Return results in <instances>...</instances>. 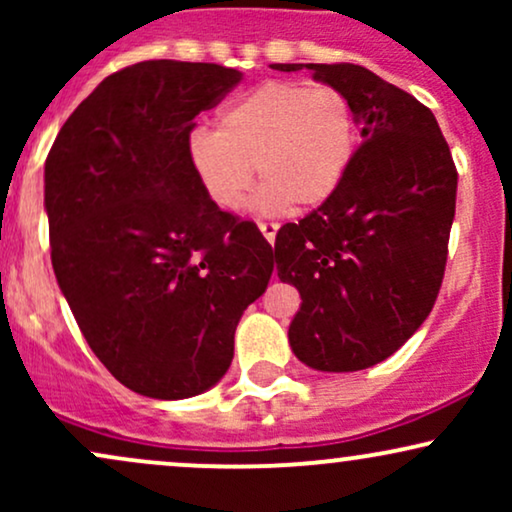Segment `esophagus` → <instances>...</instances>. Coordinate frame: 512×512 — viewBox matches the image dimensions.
I'll use <instances>...</instances> for the list:
<instances>
[{"instance_id":"esophagus-1","label":"esophagus","mask_w":512,"mask_h":512,"mask_svg":"<svg viewBox=\"0 0 512 512\" xmlns=\"http://www.w3.org/2000/svg\"><path fill=\"white\" fill-rule=\"evenodd\" d=\"M257 226H260V233L264 238H267V243L269 245H274V238H276V231H279V223H269V221H260L257 223Z\"/></svg>"}]
</instances>
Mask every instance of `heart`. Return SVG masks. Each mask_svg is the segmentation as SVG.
Returning a JSON list of instances; mask_svg holds the SVG:
<instances>
[{"instance_id":"b5f03b06","label":"heart","mask_w":512,"mask_h":512,"mask_svg":"<svg viewBox=\"0 0 512 512\" xmlns=\"http://www.w3.org/2000/svg\"><path fill=\"white\" fill-rule=\"evenodd\" d=\"M356 144L358 117L344 91L269 81L223 105L214 132L197 129L187 158L219 209L243 207L255 168L260 207L298 214L337 192Z\"/></svg>"}]
</instances>
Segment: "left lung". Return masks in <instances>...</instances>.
<instances>
[{
  "label": "left lung",
  "instance_id": "left-lung-1",
  "mask_svg": "<svg viewBox=\"0 0 512 512\" xmlns=\"http://www.w3.org/2000/svg\"><path fill=\"white\" fill-rule=\"evenodd\" d=\"M310 69L354 103L363 144L337 192L279 228L276 272L301 293L289 342L298 361L351 373L392 356L424 325L448 262L457 170L436 117L358 64Z\"/></svg>",
  "mask_w": 512,
  "mask_h": 512
}]
</instances>
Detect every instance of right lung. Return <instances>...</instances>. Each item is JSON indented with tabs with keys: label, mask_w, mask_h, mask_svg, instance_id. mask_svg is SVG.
<instances>
[{
	"label": "right lung",
	"mask_w": 512,
	"mask_h": 512,
	"mask_svg": "<svg viewBox=\"0 0 512 512\" xmlns=\"http://www.w3.org/2000/svg\"><path fill=\"white\" fill-rule=\"evenodd\" d=\"M240 79L207 62L120 69L69 115L45 161L57 284L98 361L144 397L219 383L240 315L274 272L272 245L211 202L187 158L195 117Z\"/></svg>",
	"instance_id": "obj_1"
}]
</instances>
